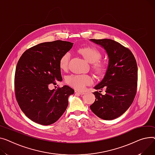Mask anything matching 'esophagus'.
<instances>
[{
  "mask_svg": "<svg viewBox=\"0 0 155 155\" xmlns=\"http://www.w3.org/2000/svg\"><path fill=\"white\" fill-rule=\"evenodd\" d=\"M75 93H78L80 95H84L85 93L84 92H82V91H75Z\"/></svg>",
  "mask_w": 155,
  "mask_h": 155,
  "instance_id": "obj_1",
  "label": "esophagus"
}]
</instances>
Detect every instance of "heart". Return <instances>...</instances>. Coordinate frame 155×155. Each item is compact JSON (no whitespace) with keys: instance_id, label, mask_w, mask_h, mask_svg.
<instances>
[{"instance_id":"heart-1","label":"heart","mask_w":155,"mask_h":155,"mask_svg":"<svg viewBox=\"0 0 155 155\" xmlns=\"http://www.w3.org/2000/svg\"><path fill=\"white\" fill-rule=\"evenodd\" d=\"M78 52L83 56L89 62L93 64V69L97 74H101L104 69V64L98 60L101 58V54L96 48L91 46L80 48ZM70 58L69 53L67 52L61 58L59 62L61 70L66 71L68 69ZM93 80L89 76L85 74H72L66 78V83L70 86L78 90H82L92 83Z\"/></svg>"}]
</instances>
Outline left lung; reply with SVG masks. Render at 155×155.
I'll return each mask as SVG.
<instances>
[{
  "instance_id": "obj_1",
  "label": "left lung",
  "mask_w": 155,
  "mask_h": 155,
  "mask_svg": "<svg viewBox=\"0 0 155 155\" xmlns=\"http://www.w3.org/2000/svg\"><path fill=\"white\" fill-rule=\"evenodd\" d=\"M104 48L108 56V65L103 79L94 89H106L93 93L95 101L90 106L99 117L112 120L121 116L132 104L136 93L138 68L136 59L130 49L112 39H90Z\"/></svg>"
}]
</instances>
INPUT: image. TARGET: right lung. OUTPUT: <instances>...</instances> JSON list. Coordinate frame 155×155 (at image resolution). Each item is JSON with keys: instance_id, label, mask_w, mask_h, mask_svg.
Masks as SVG:
<instances>
[{"instance_id": "obj_1", "label": "right lung", "mask_w": 155, "mask_h": 155, "mask_svg": "<svg viewBox=\"0 0 155 155\" xmlns=\"http://www.w3.org/2000/svg\"><path fill=\"white\" fill-rule=\"evenodd\" d=\"M72 45L73 43L59 40L41 43L25 51L18 61L15 97L21 110L32 121L49 125L66 111L74 89L64 85L51 90L49 86L62 81L59 60Z\"/></svg>"}]
</instances>
